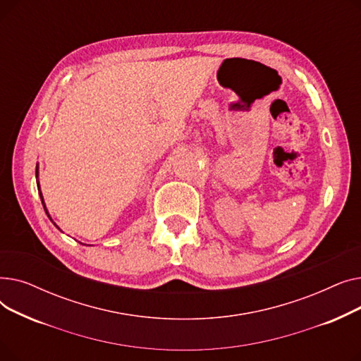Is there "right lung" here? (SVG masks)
I'll use <instances>...</instances> for the list:
<instances>
[{"label": "right lung", "instance_id": "add662e5", "mask_svg": "<svg viewBox=\"0 0 361 361\" xmlns=\"http://www.w3.org/2000/svg\"><path fill=\"white\" fill-rule=\"evenodd\" d=\"M36 178H37V166H36ZM37 190H39V181H37ZM39 196H41V200H42V204H44V209H45V212H47V215H48V211H47V207H45V203H44V197H42V193H39ZM49 216V215H48ZM49 219H51V216H49ZM52 221V219H51ZM56 228H59V226H56Z\"/></svg>", "mask_w": 361, "mask_h": 361}]
</instances>
